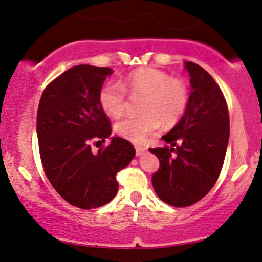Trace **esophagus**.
<instances>
[{
  "label": "esophagus",
  "mask_w": 262,
  "mask_h": 262,
  "mask_svg": "<svg viewBox=\"0 0 262 262\" xmlns=\"http://www.w3.org/2000/svg\"><path fill=\"white\" fill-rule=\"evenodd\" d=\"M135 148H136V155L137 156H142L146 152V148H145V147H142V146H136Z\"/></svg>",
  "instance_id": "esophagus-1"
}]
</instances>
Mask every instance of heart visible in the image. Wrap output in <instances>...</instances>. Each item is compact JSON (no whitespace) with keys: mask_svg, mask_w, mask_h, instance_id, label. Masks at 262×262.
<instances>
[{"mask_svg":"<svg viewBox=\"0 0 262 262\" xmlns=\"http://www.w3.org/2000/svg\"><path fill=\"white\" fill-rule=\"evenodd\" d=\"M130 98L142 96L141 115L126 116L115 123L119 136L142 142L161 127L172 126L186 111L189 94L187 85L179 79L170 78L166 72L155 68H141L126 75L119 83H106L99 92V104L111 117H119L127 107Z\"/></svg>","mask_w":262,"mask_h":262,"instance_id":"heart-1","label":"heart"}]
</instances>
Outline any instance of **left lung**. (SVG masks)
<instances>
[{"label":"left lung","instance_id":"left-lung-1","mask_svg":"<svg viewBox=\"0 0 262 262\" xmlns=\"http://www.w3.org/2000/svg\"><path fill=\"white\" fill-rule=\"evenodd\" d=\"M190 76L189 100L183 116L162 136L170 147L149 148L160 160L152 186L161 201L173 207H188L215 184L229 142L228 106L211 75L198 64L184 63Z\"/></svg>","mask_w":262,"mask_h":262}]
</instances>
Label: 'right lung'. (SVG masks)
<instances>
[{"mask_svg": "<svg viewBox=\"0 0 262 262\" xmlns=\"http://www.w3.org/2000/svg\"><path fill=\"white\" fill-rule=\"evenodd\" d=\"M110 68L75 66L44 89L37 113V135L46 176L72 205L94 209L119 190L116 173L128 166L135 148L121 137L92 151L110 137V121L99 104V92Z\"/></svg>", "mask_w": 262, "mask_h": 262, "instance_id": "1", "label": "right lung"}]
</instances>
